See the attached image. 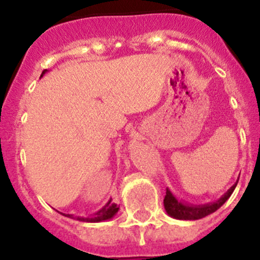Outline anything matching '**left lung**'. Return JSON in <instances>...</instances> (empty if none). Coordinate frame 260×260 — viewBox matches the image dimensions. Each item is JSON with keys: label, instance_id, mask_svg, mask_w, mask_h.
I'll list each match as a JSON object with an SVG mask.
<instances>
[{"label": "left lung", "instance_id": "8db88e82", "mask_svg": "<svg viewBox=\"0 0 260 260\" xmlns=\"http://www.w3.org/2000/svg\"><path fill=\"white\" fill-rule=\"evenodd\" d=\"M238 182V181H237ZM237 182L231 187L230 190L222 196L218 201L212 202V204H206V205H199V206H193V205L184 204V202H180L175 196L173 195L172 191L167 189V193H165L164 198V207L165 211H167L168 215L170 217L176 218V219H186V221H191V219H200L204 218L206 216L211 215L215 211H217L224 202L230 199V196L232 195V192L235 191Z\"/></svg>", "mask_w": 260, "mask_h": 260}]
</instances>
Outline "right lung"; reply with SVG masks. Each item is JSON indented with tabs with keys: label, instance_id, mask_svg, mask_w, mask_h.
<instances>
[{
	"label": "right lung",
	"instance_id": "1",
	"mask_svg": "<svg viewBox=\"0 0 260 260\" xmlns=\"http://www.w3.org/2000/svg\"><path fill=\"white\" fill-rule=\"evenodd\" d=\"M45 73H47V70H43L41 78L44 75ZM118 210H119V207L117 206V204H113V202H111V200H110V201H108L101 210L93 213L91 217H75L74 215H67V213H61V215H64L65 217H69V218H76V219H79V221H82V222H101V221H106V219L112 218L113 216L118 212Z\"/></svg>",
	"mask_w": 260,
	"mask_h": 260
}]
</instances>
